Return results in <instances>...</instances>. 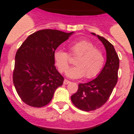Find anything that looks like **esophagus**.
<instances>
[{
    "instance_id": "obj_1",
    "label": "esophagus",
    "mask_w": 134,
    "mask_h": 134,
    "mask_svg": "<svg viewBox=\"0 0 134 134\" xmlns=\"http://www.w3.org/2000/svg\"><path fill=\"white\" fill-rule=\"evenodd\" d=\"M70 83L69 81H68L67 79H65L64 81H63V83L65 84V85H67V84H69Z\"/></svg>"
}]
</instances>
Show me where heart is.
<instances>
[{
    "mask_svg": "<svg viewBox=\"0 0 134 134\" xmlns=\"http://www.w3.org/2000/svg\"><path fill=\"white\" fill-rule=\"evenodd\" d=\"M71 57H75V66L67 73L69 77L80 78L84 75L87 79L96 77L104 64V55L102 50L95 47L91 42L81 40L71 43L69 47V54L64 51L57 49L53 53L56 66L61 73L67 71Z\"/></svg>",
    "mask_w": 134,
    "mask_h": 134,
    "instance_id": "obj_1",
    "label": "heart"
}]
</instances>
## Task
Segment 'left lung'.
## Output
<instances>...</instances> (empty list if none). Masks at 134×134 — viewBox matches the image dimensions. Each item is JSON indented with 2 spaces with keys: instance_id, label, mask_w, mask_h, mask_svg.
I'll use <instances>...</instances> for the list:
<instances>
[{
  "instance_id": "obj_1",
  "label": "left lung",
  "mask_w": 134,
  "mask_h": 134,
  "mask_svg": "<svg viewBox=\"0 0 134 134\" xmlns=\"http://www.w3.org/2000/svg\"><path fill=\"white\" fill-rule=\"evenodd\" d=\"M97 37L105 48V65L96 79L79 84L77 91L71 97L75 106L85 111L96 110L103 105L109 99L118 79L120 59L114 47L104 37L98 35Z\"/></svg>"
}]
</instances>
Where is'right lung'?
Masks as SVG:
<instances>
[{
  "label": "right lung",
  "instance_id": "obj_1",
  "mask_svg": "<svg viewBox=\"0 0 134 134\" xmlns=\"http://www.w3.org/2000/svg\"><path fill=\"white\" fill-rule=\"evenodd\" d=\"M73 32L43 29L29 36L18 49L13 80L24 103L42 108L51 101L64 78L55 66L53 53Z\"/></svg>",
  "mask_w": 134,
  "mask_h": 134
}]
</instances>
